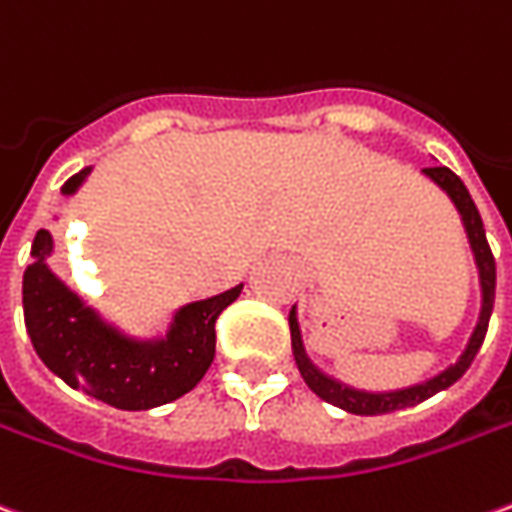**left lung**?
<instances>
[{
  "label": "left lung",
  "instance_id": "obj_1",
  "mask_svg": "<svg viewBox=\"0 0 512 512\" xmlns=\"http://www.w3.org/2000/svg\"><path fill=\"white\" fill-rule=\"evenodd\" d=\"M424 174L430 177L438 188L446 191V196L455 202L457 213L463 219V227L468 232V244H471V252H474V260H477V268H480V285H482V310L480 321L468 338L466 352L460 355L455 366H449L446 371H441L438 377H432L427 382H418V385H410V388H402V391H388V393H368L357 391V388H349L343 382L332 380L327 374H321L310 357L305 355V346H302V332H299V321H296V307L288 316V324H291V346H293V360L299 366V374L302 380L307 382V388L316 393L318 399L330 402V405L341 407L346 413H355V416H382V413H393V410H402V407H413L424 399H430L443 388L455 385L463 374L471 366V360L480 352L482 341H485V332H488V321H491L493 310V293H496V260L491 255V246H488V238H485V227H482L480 210L474 205V199L468 194V188L463 185V180L457 177L455 171H449L446 166H430L424 169Z\"/></svg>",
  "mask_w": 512,
  "mask_h": 512
}]
</instances>
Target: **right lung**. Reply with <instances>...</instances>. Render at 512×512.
<instances>
[{"mask_svg": "<svg viewBox=\"0 0 512 512\" xmlns=\"http://www.w3.org/2000/svg\"><path fill=\"white\" fill-rule=\"evenodd\" d=\"M85 169L63 185L74 194L88 177ZM52 235L35 232L32 263L24 271V324L44 366L77 391L119 410H149L188 393L216 355V318L244 285L177 310L160 341H135L105 324L46 266Z\"/></svg>", "mask_w": 512, "mask_h": 512, "instance_id": "1", "label": "right lung"}]
</instances>
